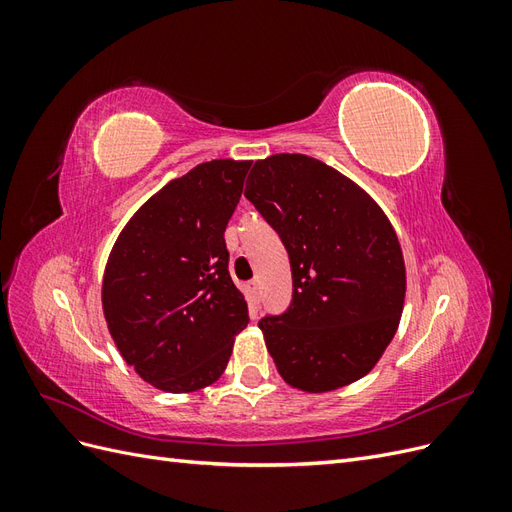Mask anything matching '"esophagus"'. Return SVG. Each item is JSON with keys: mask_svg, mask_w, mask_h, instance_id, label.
<instances>
[{"mask_svg": "<svg viewBox=\"0 0 512 512\" xmlns=\"http://www.w3.org/2000/svg\"><path fill=\"white\" fill-rule=\"evenodd\" d=\"M247 288H250V294L254 297V303H258V280H252L250 284H247Z\"/></svg>", "mask_w": 512, "mask_h": 512, "instance_id": "esophagus-1", "label": "esophagus"}]
</instances>
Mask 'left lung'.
I'll list each match as a JSON object with an SVG mask.
<instances>
[{"instance_id": "obj_1", "label": "left lung", "mask_w": 512, "mask_h": 512, "mask_svg": "<svg viewBox=\"0 0 512 512\" xmlns=\"http://www.w3.org/2000/svg\"><path fill=\"white\" fill-rule=\"evenodd\" d=\"M245 198L290 258V307L258 322L280 376L305 393H327L369 374L406 297L389 218L354 181L301 153L258 160Z\"/></svg>"}]
</instances>
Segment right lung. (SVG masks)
Here are the masks:
<instances>
[{"mask_svg": "<svg viewBox=\"0 0 512 512\" xmlns=\"http://www.w3.org/2000/svg\"><path fill=\"white\" fill-rule=\"evenodd\" d=\"M250 164L211 160L166 183L132 215L108 256V331L123 361L160 391L213 384L250 322L224 241Z\"/></svg>", "mask_w": 512, "mask_h": 512, "instance_id": "1", "label": "right lung"}]
</instances>
